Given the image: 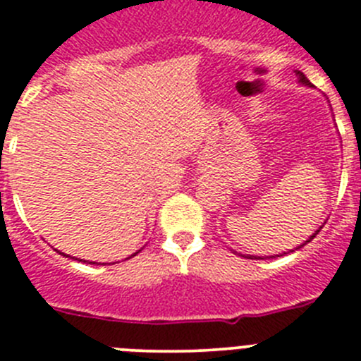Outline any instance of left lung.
Here are the masks:
<instances>
[{"label": "left lung", "instance_id": "left-lung-1", "mask_svg": "<svg viewBox=\"0 0 361 361\" xmlns=\"http://www.w3.org/2000/svg\"><path fill=\"white\" fill-rule=\"evenodd\" d=\"M298 75H300V82H303V84H307V86H310V80H309V79H307V77H305V75H303V73H302V72H298ZM319 231H321V229H317V231H316V233H314V234H312V236H310V238H309V240H307V241H305V243H303V245H307V243H309V241H312V240H314V238H316V234H317V233H319ZM303 245H300V247H303ZM300 247H298V248H300ZM250 259H252V257H250ZM255 259H257V257H255Z\"/></svg>", "mask_w": 361, "mask_h": 361}]
</instances>
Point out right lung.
<instances>
[{
  "label": "right lung",
  "mask_w": 361,
  "mask_h": 361,
  "mask_svg": "<svg viewBox=\"0 0 361 361\" xmlns=\"http://www.w3.org/2000/svg\"><path fill=\"white\" fill-rule=\"evenodd\" d=\"M59 254H61V252H59ZM135 254H137V252H135ZM92 264H95V262H92Z\"/></svg>",
  "instance_id": "obj_1"
}]
</instances>
